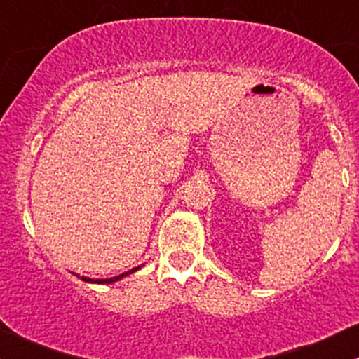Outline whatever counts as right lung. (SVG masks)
<instances>
[{
  "label": "right lung",
  "instance_id": "add662e5",
  "mask_svg": "<svg viewBox=\"0 0 359 359\" xmlns=\"http://www.w3.org/2000/svg\"><path fill=\"white\" fill-rule=\"evenodd\" d=\"M138 269H140V266H138V268H133L131 271H126V273H123V275H119V276H114V278H105V280H93V278H86V276H81V280H83V282H88V283H114V282H117V280L124 278V276L131 275V273L138 271Z\"/></svg>",
  "mask_w": 359,
  "mask_h": 359
}]
</instances>
